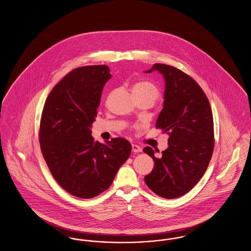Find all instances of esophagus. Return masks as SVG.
I'll return each instance as SVG.
<instances>
[{
    "label": "esophagus",
    "instance_id": "obj_1",
    "mask_svg": "<svg viewBox=\"0 0 251 251\" xmlns=\"http://www.w3.org/2000/svg\"><path fill=\"white\" fill-rule=\"evenodd\" d=\"M131 151H132V152H134V153H138V152H141V148L139 147V146H137V145H131Z\"/></svg>",
    "mask_w": 251,
    "mask_h": 251
}]
</instances>
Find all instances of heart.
Here are the masks:
<instances>
[{
	"label": "heart",
	"mask_w": 251,
	"mask_h": 251,
	"mask_svg": "<svg viewBox=\"0 0 251 251\" xmlns=\"http://www.w3.org/2000/svg\"><path fill=\"white\" fill-rule=\"evenodd\" d=\"M132 93L140 94L151 98L153 101L159 99L160 91L155 84H151L150 82H138L133 85L132 87Z\"/></svg>",
	"instance_id": "heart-1"
}]
</instances>
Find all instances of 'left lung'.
I'll return each mask as SVG.
<instances>
[{"mask_svg": "<svg viewBox=\"0 0 251 251\" xmlns=\"http://www.w3.org/2000/svg\"><path fill=\"white\" fill-rule=\"evenodd\" d=\"M153 71L166 82L164 107L155 127L169 138L160 158L151 147L144 148L154 161L145 182L156 195L171 200L188 193L202 178L215 147L214 120L207 96L192 77L165 64H154L146 72Z\"/></svg>", "mask_w": 251, "mask_h": 251, "instance_id": "obj_1", "label": "left lung"}]
</instances>
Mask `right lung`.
<instances>
[{
    "label": "right lung",
    "instance_id": "obj_1",
    "mask_svg": "<svg viewBox=\"0 0 251 251\" xmlns=\"http://www.w3.org/2000/svg\"><path fill=\"white\" fill-rule=\"evenodd\" d=\"M111 77L105 65L77 68L52 88L42 111V155L60 186L80 199L109 188L131 154V143L122 137L101 144L91 135L103 86Z\"/></svg>",
    "mask_w": 251,
    "mask_h": 251
}]
</instances>
